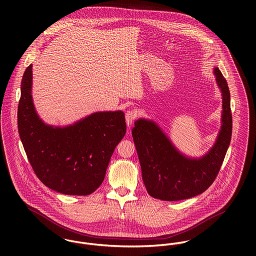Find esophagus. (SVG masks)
Instances as JSON below:
<instances>
[{
	"label": "esophagus",
	"instance_id": "34e87169",
	"mask_svg": "<svg viewBox=\"0 0 256 256\" xmlns=\"http://www.w3.org/2000/svg\"><path fill=\"white\" fill-rule=\"evenodd\" d=\"M138 116V113L136 110H128L126 113H125V119H126V123H127V126L130 127L131 124L133 123V121L137 118Z\"/></svg>",
	"mask_w": 256,
	"mask_h": 256
}]
</instances>
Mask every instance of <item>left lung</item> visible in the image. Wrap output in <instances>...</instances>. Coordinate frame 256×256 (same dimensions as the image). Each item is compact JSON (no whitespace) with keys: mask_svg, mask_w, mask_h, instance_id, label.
<instances>
[{"mask_svg":"<svg viewBox=\"0 0 256 256\" xmlns=\"http://www.w3.org/2000/svg\"><path fill=\"white\" fill-rule=\"evenodd\" d=\"M222 92V126L214 146L200 158L182 154L156 122L141 118L135 122L132 136L139 156L148 193L164 201H180L203 193L219 174L230 143L232 119L230 94L226 78L214 69Z\"/></svg>","mask_w":256,"mask_h":256,"instance_id":"obj_1","label":"left lung"}]
</instances>
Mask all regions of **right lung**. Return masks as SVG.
Instances as JSON below:
<instances>
[{
    "label": "right lung",
    "instance_id": "1",
    "mask_svg": "<svg viewBox=\"0 0 256 256\" xmlns=\"http://www.w3.org/2000/svg\"><path fill=\"white\" fill-rule=\"evenodd\" d=\"M32 65L22 76L18 128L40 182L66 195H88L104 182L114 148L126 133L122 111L96 112L73 125L54 127L37 115L32 96Z\"/></svg>",
    "mask_w": 256,
    "mask_h": 256
}]
</instances>
